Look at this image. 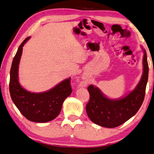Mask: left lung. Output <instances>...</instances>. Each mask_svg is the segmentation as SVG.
<instances>
[{
    "label": "left lung",
    "mask_w": 154,
    "mask_h": 154,
    "mask_svg": "<svg viewBox=\"0 0 154 154\" xmlns=\"http://www.w3.org/2000/svg\"><path fill=\"white\" fill-rule=\"evenodd\" d=\"M143 50V75L135 89L125 97L110 99L99 88L93 85L88 87L90 99L86 110L92 122L104 128H116L127 122L139 110L144 100L149 73L147 53Z\"/></svg>",
    "instance_id": "1"
}]
</instances>
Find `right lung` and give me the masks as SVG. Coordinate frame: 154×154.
Segmentation results:
<instances>
[{
    "instance_id": "right-lung-1",
    "label": "right lung",
    "mask_w": 154,
    "mask_h": 154,
    "mask_svg": "<svg viewBox=\"0 0 154 154\" xmlns=\"http://www.w3.org/2000/svg\"><path fill=\"white\" fill-rule=\"evenodd\" d=\"M29 39L30 37L24 40L13 59L10 70L9 92L14 104L28 120L46 123L59 115L64 100L72 94L71 78L63 80L45 92L31 93L24 89L18 80V67L22 47Z\"/></svg>"
}]
</instances>
